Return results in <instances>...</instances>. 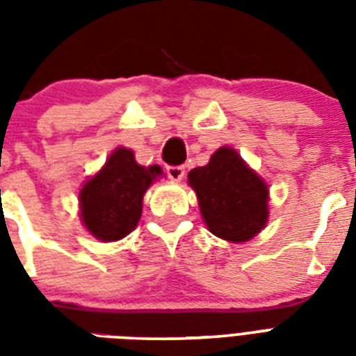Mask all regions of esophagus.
I'll list each match as a JSON object with an SVG mask.
<instances>
[{"label": "esophagus", "instance_id": "esophagus-1", "mask_svg": "<svg viewBox=\"0 0 356 356\" xmlns=\"http://www.w3.org/2000/svg\"><path fill=\"white\" fill-rule=\"evenodd\" d=\"M166 173H168V177L172 179V181L179 183V181H183V177H184V168L183 166H170V168H166Z\"/></svg>", "mask_w": 356, "mask_h": 356}]
</instances>
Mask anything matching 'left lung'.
<instances>
[{"label":"left lung","mask_w":356,"mask_h":356,"mask_svg":"<svg viewBox=\"0 0 356 356\" xmlns=\"http://www.w3.org/2000/svg\"><path fill=\"white\" fill-rule=\"evenodd\" d=\"M197 195L201 216L214 236L233 243L249 242L266 227L270 218V188L264 179L245 164L238 151L223 145L205 166L188 173Z\"/></svg>","instance_id":"left-lung-1"}]
</instances>
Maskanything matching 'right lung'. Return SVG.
Wrapping results in <instances>:
<instances>
[{
    "mask_svg": "<svg viewBox=\"0 0 356 356\" xmlns=\"http://www.w3.org/2000/svg\"><path fill=\"white\" fill-rule=\"evenodd\" d=\"M161 175V166H140L133 149L116 147L79 190V214L86 231L102 242L127 236L140 222L144 194Z\"/></svg>",
    "mask_w": 356,
    "mask_h": 356,
    "instance_id": "1",
    "label": "right lung"
}]
</instances>
